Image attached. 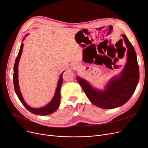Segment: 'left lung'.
Listing matches in <instances>:
<instances>
[{"instance_id":"8db88e82","label":"left lung","mask_w":148,"mask_h":148,"mask_svg":"<svg viewBox=\"0 0 148 148\" xmlns=\"http://www.w3.org/2000/svg\"><path fill=\"white\" fill-rule=\"evenodd\" d=\"M122 37L128 49L127 62L120 76L112 79L106 89L96 90L80 76L76 77L90 101L101 108L112 109L124 105L135 91L139 81V68L134 48L125 35Z\"/></svg>"}]
</instances>
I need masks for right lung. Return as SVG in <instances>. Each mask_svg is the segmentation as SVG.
<instances>
[{"label":"right lung","mask_w":148,"mask_h":148,"mask_svg":"<svg viewBox=\"0 0 148 148\" xmlns=\"http://www.w3.org/2000/svg\"><path fill=\"white\" fill-rule=\"evenodd\" d=\"M27 35L25 37H26ZM25 38H23V40ZM23 48V44L22 43L21 45L20 49L19 52L18 53L17 57L16 59L15 63H14V74H13V82H14V90L16 91V93L17 94V96H18L19 100L22 103L25 107V108L31 112L37 115H40V116H45L51 114L53 112H54L56 110H57L60 106V99H61V95H60V88L62 83V73L60 75V79L58 82V86L56 89V91L55 95L53 97L52 101L49 102L46 106L43 108H33L31 107L28 106V105L25 102L23 97L22 96V94L20 93L19 86H18V61L20 60V58L21 57V54L22 53Z\"/></svg>","instance_id":"1"}]
</instances>
